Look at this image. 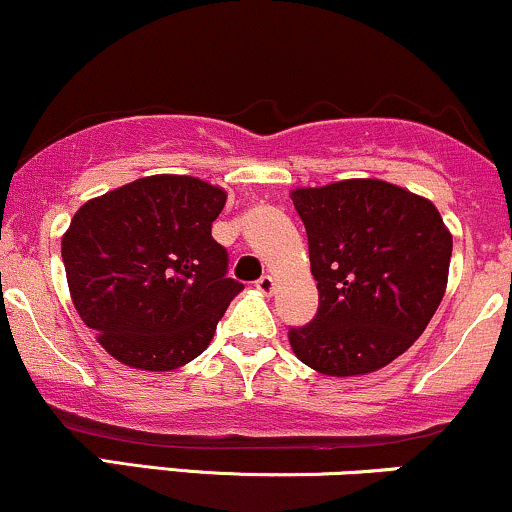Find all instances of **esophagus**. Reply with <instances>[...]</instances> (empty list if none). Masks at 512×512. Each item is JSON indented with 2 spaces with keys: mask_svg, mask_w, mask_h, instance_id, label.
I'll return each mask as SVG.
<instances>
[{
  "mask_svg": "<svg viewBox=\"0 0 512 512\" xmlns=\"http://www.w3.org/2000/svg\"><path fill=\"white\" fill-rule=\"evenodd\" d=\"M255 286H257V289H260L262 293H272L274 286H276V281H274L272 274H262L260 279L255 281Z\"/></svg>",
  "mask_w": 512,
  "mask_h": 512,
  "instance_id": "34e87169",
  "label": "esophagus"
}]
</instances>
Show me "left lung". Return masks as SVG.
<instances>
[{
	"instance_id": "obj_1",
	"label": "left lung",
	"mask_w": 512,
	"mask_h": 512,
	"mask_svg": "<svg viewBox=\"0 0 512 512\" xmlns=\"http://www.w3.org/2000/svg\"><path fill=\"white\" fill-rule=\"evenodd\" d=\"M308 233L320 305L291 327L305 366L349 378L402 356L426 330L448 286L452 236L433 202L358 178L291 192Z\"/></svg>"
}]
</instances>
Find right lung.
<instances>
[{"mask_svg":"<svg viewBox=\"0 0 512 512\" xmlns=\"http://www.w3.org/2000/svg\"><path fill=\"white\" fill-rule=\"evenodd\" d=\"M226 192L190 175H149L88 199L62 238L76 313L110 356L173 370L207 349L243 284L211 238Z\"/></svg>","mask_w":512,"mask_h":512,"instance_id":"add662e5","label":"right lung"}]
</instances>
